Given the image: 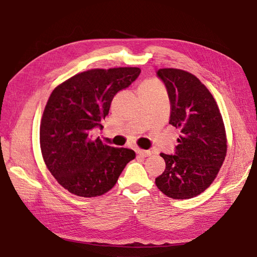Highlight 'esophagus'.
<instances>
[{"label": "esophagus", "mask_w": 257, "mask_h": 257, "mask_svg": "<svg viewBox=\"0 0 257 257\" xmlns=\"http://www.w3.org/2000/svg\"><path fill=\"white\" fill-rule=\"evenodd\" d=\"M137 153H138L140 157H143V158H147V157L151 156V151L142 150V149H138V150H137Z\"/></svg>", "instance_id": "obj_1"}]
</instances>
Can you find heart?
<instances>
[{"label":"heart","mask_w":257,"mask_h":257,"mask_svg":"<svg viewBox=\"0 0 257 257\" xmlns=\"http://www.w3.org/2000/svg\"><path fill=\"white\" fill-rule=\"evenodd\" d=\"M147 83H150V82H147Z\"/></svg>","instance_id":"b5f03b06"}]
</instances>
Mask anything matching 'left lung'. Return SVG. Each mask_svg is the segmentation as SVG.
Returning a JSON list of instances; mask_svg holds the SVG:
<instances>
[{
  "label": "left lung",
  "instance_id": "1",
  "mask_svg": "<svg viewBox=\"0 0 257 257\" xmlns=\"http://www.w3.org/2000/svg\"><path fill=\"white\" fill-rule=\"evenodd\" d=\"M171 101L170 123L180 129L175 154L160 156L165 170L156 178L170 198L189 199L210 186L226 156V135L217 101L199 79L181 69H160Z\"/></svg>",
  "mask_w": 257,
  "mask_h": 257
}]
</instances>
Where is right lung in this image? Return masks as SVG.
Masks as SVG:
<instances>
[{"label": "right lung", "instance_id": "obj_1", "mask_svg": "<svg viewBox=\"0 0 257 257\" xmlns=\"http://www.w3.org/2000/svg\"><path fill=\"white\" fill-rule=\"evenodd\" d=\"M140 72L133 67L87 70L59 84L50 94L40 122V149L51 175L71 194H106L136 158L130 149L112 148L94 139L92 130L101 127L112 98Z\"/></svg>", "mask_w": 257, "mask_h": 257}]
</instances>
